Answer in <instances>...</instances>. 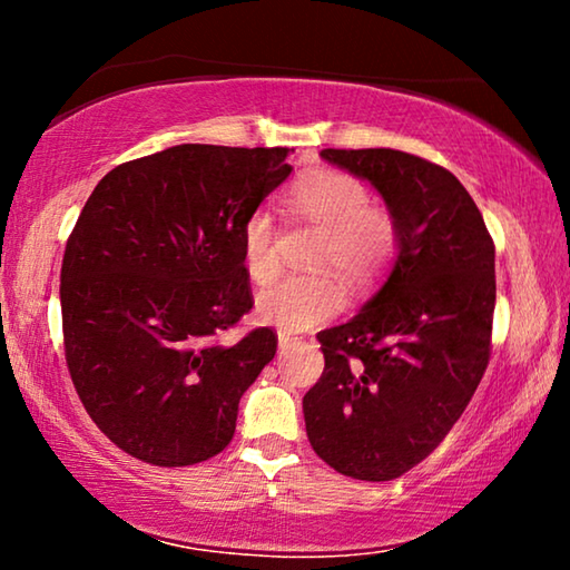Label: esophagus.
Segmentation results:
<instances>
[{
	"instance_id": "obj_1",
	"label": "esophagus",
	"mask_w": 570,
	"mask_h": 570,
	"mask_svg": "<svg viewBox=\"0 0 570 570\" xmlns=\"http://www.w3.org/2000/svg\"><path fill=\"white\" fill-rule=\"evenodd\" d=\"M292 346H294V336L278 332V352L286 354L288 350H292Z\"/></svg>"
}]
</instances>
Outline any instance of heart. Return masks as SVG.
<instances>
[{
  "mask_svg": "<svg viewBox=\"0 0 570 570\" xmlns=\"http://www.w3.org/2000/svg\"><path fill=\"white\" fill-rule=\"evenodd\" d=\"M286 204L294 214L324 228L316 266H334L342 276L362 282L377 274L397 248V224L387 208L370 204V190L344 170L316 168L292 183ZM240 262L256 284L278 272L276 228L266 208H256L240 228ZM344 304L332 274H294L258 294V316L284 332H302L330 320Z\"/></svg>",
  "mask_w": 570,
  "mask_h": 570,
  "instance_id": "heart-1",
  "label": "heart"
}]
</instances>
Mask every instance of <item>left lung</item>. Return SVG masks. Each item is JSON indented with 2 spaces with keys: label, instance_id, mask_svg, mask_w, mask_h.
<instances>
[{
  "label": "left lung",
  "instance_id": "8db88e82",
  "mask_svg": "<svg viewBox=\"0 0 570 570\" xmlns=\"http://www.w3.org/2000/svg\"><path fill=\"white\" fill-rule=\"evenodd\" d=\"M382 193L397 262L346 324L316 334L320 382L304 394L306 435L354 480H394L445 440L490 360L495 244L448 168L392 148L322 150Z\"/></svg>",
  "mask_w": 570,
  "mask_h": 570
}]
</instances>
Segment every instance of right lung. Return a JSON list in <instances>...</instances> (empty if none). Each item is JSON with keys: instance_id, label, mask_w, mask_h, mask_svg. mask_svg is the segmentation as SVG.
Returning a JSON list of instances; mask_svg holds the SVG:
<instances>
[{"instance_id": "add662e5", "label": "right lung", "mask_w": 570, "mask_h": 570, "mask_svg": "<svg viewBox=\"0 0 570 570\" xmlns=\"http://www.w3.org/2000/svg\"><path fill=\"white\" fill-rule=\"evenodd\" d=\"M288 148L186 142L112 168L85 204L60 274L65 360L92 422L158 468L218 455L238 400L274 360L240 228L292 173Z\"/></svg>"}]
</instances>
